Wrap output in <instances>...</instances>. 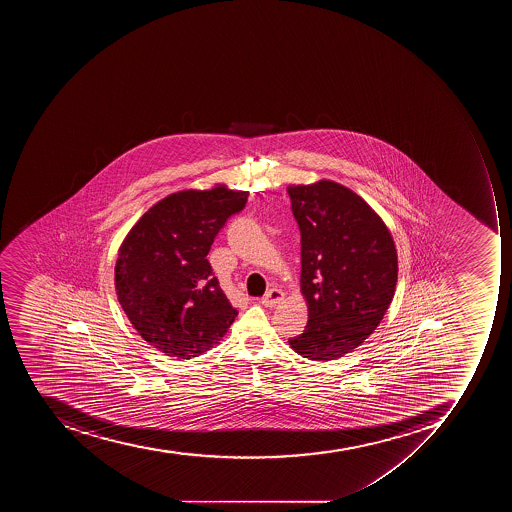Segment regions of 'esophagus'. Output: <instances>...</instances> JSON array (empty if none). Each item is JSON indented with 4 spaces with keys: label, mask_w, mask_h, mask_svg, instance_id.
I'll use <instances>...</instances> for the list:
<instances>
[{
    "label": "esophagus",
    "mask_w": 512,
    "mask_h": 512,
    "mask_svg": "<svg viewBox=\"0 0 512 512\" xmlns=\"http://www.w3.org/2000/svg\"><path fill=\"white\" fill-rule=\"evenodd\" d=\"M283 296H285V294H283L282 290L272 288V290L267 291L266 296L262 298L261 302L266 307H275L283 301Z\"/></svg>",
    "instance_id": "obj_1"
}]
</instances>
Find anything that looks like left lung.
<instances>
[{
  "label": "left lung",
  "mask_w": 512,
  "mask_h": 512,
  "mask_svg": "<svg viewBox=\"0 0 512 512\" xmlns=\"http://www.w3.org/2000/svg\"><path fill=\"white\" fill-rule=\"evenodd\" d=\"M286 190L301 232V293L309 309L306 330L288 343L306 359H339L376 330L394 298V240L371 206L338 182Z\"/></svg>",
  "instance_id": "1"
}]
</instances>
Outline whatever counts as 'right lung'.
I'll return each mask as SVG.
<instances>
[{
  "label": "right lung",
  "mask_w": 512,
  "mask_h": 512,
  "mask_svg": "<svg viewBox=\"0 0 512 512\" xmlns=\"http://www.w3.org/2000/svg\"><path fill=\"white\" fill-rule=\"evenodd\" d=\"M248 192L182 190L153 205L118 250L115 288L137 333L155 349L192 359L221 341L238 312L206 259Z\"/></svg>",
  "instance_id": "1"
}]
</instances>
